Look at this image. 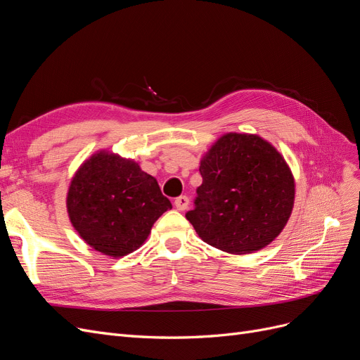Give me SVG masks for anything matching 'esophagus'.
I'll return each instance as SVG.
<instances>
[{
	"instance_id": "1",
	"label": "esophagus",
	"mask_w": 360,
	"mask_h": 360,
	"mask_svg": "<svg viewBox=\"0 0 360 360\" xmlns=\"http://www.w3.org/2000/svg\"><path fill=\"white\" fill-rule=\"evenodd\" d=\"M174 205H176L177 210H180V212L186 210L189 207V198L186 197V195H181V197L176 198V201H174Z\"/></svg>"
}]
</instances>
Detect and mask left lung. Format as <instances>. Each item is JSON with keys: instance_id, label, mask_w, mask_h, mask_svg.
<instances>
[{"instance_id": "1", "label": "left lung", "mask_w": 360, "mask_h": 360, "mask_svg": "<svg viewBox=\"0 0 360 360\" xmlns=\"http://www.w3.org/2000/svg\"><path fill=\"white\" fill-rule=\"evenodd\" d=\"M202 184L186 213L202 242L233 255L266 248L284 230L296 184L284 156L254 134L230 132L200 162Z\"/></svg>"}]
</instances>
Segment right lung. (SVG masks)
I'll return each mask as SVG.
<instances>
[{"label": "right lung", "mask_w": 360, "mask_h": 360, "mask_svg": "<svg viewBox=\"0 0 360 360\" xmlns=\"http://www.w3.org/2000/svg\"><path fill=\"white\" fill-rule=\"evenodd\" d=\"M66 205L82 240L112 258L143 246L151 226L172 207L138 162L108 150L96 151L76 169Z\"/></svg>", "instance_id": "right-lung-1"}]
</instances>
